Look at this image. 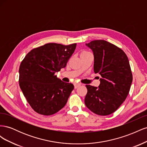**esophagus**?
Instances as JSON below:
<instances>
[{
	"instance_id": "1",
	"label": "esophagus",
	"mask_w": 147,
	"mask_h": 147,
	"mask_svg": "<svg viewBox=\"0 0 147 147\" xmlns=\"http://www.w3.org/2000/svg\"><path fill=\"white\" fill-rule=\"evenodd\" d=\"M80 85H81L80 83H76L74 84V88H75V89H76V88H77L78 87H79Z\"/></svg>"
}]
</instances>
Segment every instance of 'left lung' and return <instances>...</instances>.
<instances>
[{
    "label": "left lung",
    "instance_id": "1",
    "mask_svg": "<svg viewBox=\"0 0 147 147\" xmlns=\"http://www.w3.org/2000/svg\"><path fill=\"white\" fill-rule=\"evenodd\" d=\"M86 45L93 51L94 72L102 77L99 88L86 85V106L101 116L115 112L125 100L132 82L127 56L121 48L104 40Z\"/></svg>",
    "mask_w": 147,
    "mask_h": 147
}]
</instances>
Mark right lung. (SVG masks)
I'll return each instance as SVG.
<instances>
[{"label":"right lung","instance_id":"add662e5","mask_svg":"<svg viewBox=\"0 0 147 147\" xmlns=\"http://www.w3.org/2000/svg\"><path fill=\"white\" fill-rule=\"evenodd\" d=\"M76 46L77 43H47L32 49L22 61L19 69L20 86L35 112L48 116L66 104L74 86L61 81L55 73L65 67Z\"/></svg>","mask_w":147,"mask_h":147}]
</instances>
